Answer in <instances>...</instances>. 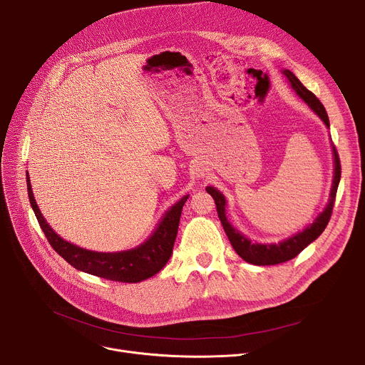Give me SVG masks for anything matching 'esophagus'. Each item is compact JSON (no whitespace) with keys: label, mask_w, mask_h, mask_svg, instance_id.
Listing matches in <instances>:
<instances>
[{"label":"esophagus","mask_w":365,"mask_h":365,"mask_svg":"<svg viewBox=\"0 0 365 365\" xmlns=\"http://www.w3.org/2000/svg\"><path fill=\"white\" fill-rule=\"evenodd\" d=\"M195 175H197L198 178H202V176H204V175H202V173H201L200 170H197V173H195Z\"/></svg>","instance_id":"1"}]
</instances>
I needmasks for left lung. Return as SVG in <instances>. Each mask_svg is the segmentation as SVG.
I'll return each mask as SVG.
<instances>
[{"mask_svg":"<svg viewBox=\"0 0 365 365\" xmlns=\"http://www.w3.org/2000/svg\"><path fill=\"white\" fill-rule=\"evenodd\" d=\"M281 72L284 73L287 81L290 83V87L293 88V91L318 115L319 120L325 124V127L330 128L329 115L325 112V108L322 106V103L317 99V96L306 88L292 71L282 69ZM331 149H333L334 168H333V182H331L330 195H329V202L325 204L324 210L315 217L312 223H309L294 235L281 240L279 242H257L245 237L241 231H238L237 227H234V225H231V222L227 220L225 195L215 186L205 187L207 192L213 197L216 202L217 216L222 222V226L225 229L229 241H231V245L234 247V250L242 260L257 266H269V264H278L287 260H292L322 234V231L325 229V226L329 225V220L331 217V210L334 205L337 186L340 182V160L333 143H331Z\"/></svg>","mask_w":365,"mask_h":365,"instance_id":"8db88e82","label":"left lung"}]
</instances>
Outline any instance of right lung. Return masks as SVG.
I'll return each mask as SVG.
<instances>
[{
    "label": "right lung",
    "mask_w": 365,
    "mask_h": 365,
    "mask_svg": "<svg viewBox=\"0 0 365 365\" xmlns=\"http://www.w3.org/2000/svg\"><path fill=\"white\" fill-rule=\"evenodd\" d=\"M26 185L31 207L54 252L61 255L75 269L120 282H140L163 269L171 256L173 245H175L178 235L182 208L189 198V195H185L175 205H171L160 220L155 231L138 247L121 252H94L75 245L63 240L61 235H57L44 219L41 210L38 208L28 171Z\"/></svg>",
    "instance_id": "1"
}]
</instances>
